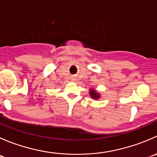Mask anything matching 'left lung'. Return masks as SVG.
<instances>
[{
    "label": "left lung",
    "mask_w": 157,
    "mask_h": 157,
    "mask_svg": "<svg viewBox=\"0 0 157 157\" xmlns=\"http://www.w3.org/2000/svg\"><path fill=\"white\" fill-rule=\"evenodd\" d=\"M90 95H91V96L93 98H94V99H98V98L99 97V94H98L97 93H96V92H95V90H90Z\"/></svg>",
    "instance_id": "obj_1"
}]
</instances>
